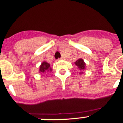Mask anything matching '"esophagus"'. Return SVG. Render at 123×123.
<instances>
[{"instance_id":"obj_1","label":"esophagus","mask_w":123,"mask_h":123,"mask_svg":"<svg viewBox=\"0 0 123 123\" xmlns=\"http://www.w3.org/2000/svg\"><path fill=\"white\" fill-rule=\"evenodd\" d=\"M63 59V58H61V59Z\"/></svg>"}]
</instances>
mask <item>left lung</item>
<instances>
[{
  "instance_id": "obj_1",
  "label": "left lung",
  "mask_w": 123,
  "mask_h": 123,
  "mask_svg": "<svg viewBox=\"0 0 123 123\" xmlns=\"http://www.w3.org/2000/svg\"><path fill=\"white\" fill-rule=\"evenodd\" d=\"M74 64L78 67V69L81 72H80V74H82L83 71L86 69V63L84 62V60L81 58L78 59L76 62H74Z\"/></svg>"
}]
</instances>
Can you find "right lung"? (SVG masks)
<instances>
[{
    "instance_id": "right-lung-1",
    "label": "right lung",
    "mask_w": 123,
    "mask_h": 123,
    "mask_svg": "<svg viewBox=\"0 0 123 123\" xmlns=\"http://www.w3.org/2000/svg\"><path fill=\"white\" fill-rule=\"evenodd\" d=\"M51 71H52V68L50 67V64L49 63L46 61H43L41 63L39 67V73L42 74V73H45L49 72H51Z\"/></svg>"
}]
</instances>
